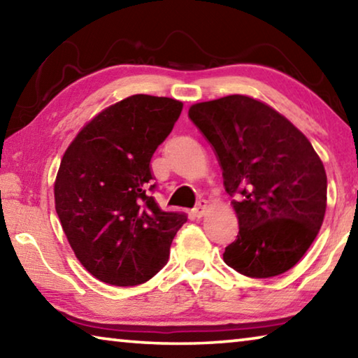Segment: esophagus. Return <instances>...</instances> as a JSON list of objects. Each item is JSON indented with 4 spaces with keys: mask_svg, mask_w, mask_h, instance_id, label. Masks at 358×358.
<instances>
[{
    "mask_svg": "<svg viewBox=\"0 0 358 358\" xmlns=\"http://www.w3.org/2000/svg\"><path fill=\"white\" fill-rule=\"evenodd\" d=\"M205 211H207V202L201 201V202L196 205V208L192 210V215L196 216V217H202L205 215Z\"/></svg>",
    "mask_w": 358,
    "mask_h": 358,
    "instance_id": "esophagus-1",
    "label": "esophagus"
}]
</instances>
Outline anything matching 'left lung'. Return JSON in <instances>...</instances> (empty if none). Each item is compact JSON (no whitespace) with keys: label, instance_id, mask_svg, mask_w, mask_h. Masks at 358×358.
<instances>
[{"label":"left lung","instance_id":"left-lung-1","mask_svg":"<svg viewBox=\"0 0 358 358\" xmlns=\"http://www.w3.org/2000/svg\"><path fill=\"white\" fill-rule=\"evenodd\" d=\"M189 118L213 145L237 211L224 262L250 278L292 268L322 226L327 175L310 141L264 102L232 94L201 102Z\"/></svg>","mask_w":358,"mask_h":358}]
</instances>
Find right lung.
<instances>
[{"label": "right lung", "instance_id": "1", "mask_svg": "<svg viewBox=\"0 0 358 358\" xmlns=\"http://www.w3.org/2000/svg\"><path fill=\"white\" fill-rule=\"evenodd\" d=\"M183 104L134 94L94 117L59 164L55 208L77 259L94 278L137 286L169 260L183 213L162 211L151 192V156L171 134Z\"/></svg>", "mask_w": 358, "mask_h": 358}]
</instances>
